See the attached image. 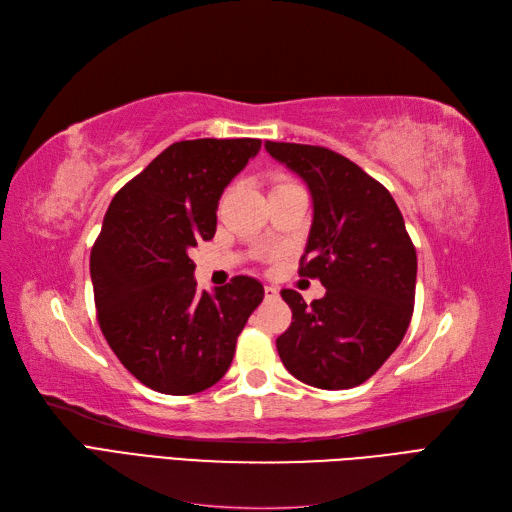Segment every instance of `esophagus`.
Here are the masks:
<instances>
[{
	"label": "esophagus",
	"instance_id": "obj_1",
	"mask_svg": "<svg viewBox=\"0 0 512 512\" xmlns=\"http://www.w3.org/2000/svg\"><path fill=\"white\" fill-rule=\"evenodd\" d=\"M265 297H267V299H277V297H280V290H277V288L271 286V284H267V286H265Z\"/></svg>",
	"mask_w": 512,
	"mask_h": 512
}]
</instances>
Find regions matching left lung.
<instances>
[{
	"label": "left lung",
	"instance_id": "left-lung-1",
	"mask_svg": "<svg viewBox=\"0 0 512 512\" xmlns=\"http://www.w3.org/2000/svg\"><path fill=\"white\" fill-rule=\"evenodd\" d=\"M265 149L312 194L299 275L327 288L309 305L297 290H282L292 322L277 352L309 386L352 389L376 374L410 327L416 250L404 215L380 181L327 147L267 141Z\"/></svg>",
	"mask_w": 512,
	"mask_h": 512
}]
</instances>
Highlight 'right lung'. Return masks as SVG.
Here are the masks:
<instances>
[{"label":"right lung","mask_w":512,"mask_h":512,"mask_svg":"<svg viewBox=\"0 0 512 512\" xmlns=\"http://www.w3.org/2000/svg\"><path fill=\"white\" fill-rule=\"evenodd\" d=\"M258 138H196L166 147L115 194L89 260L100 329L149 389L194 395L218 382L265 297L254 277L198 292L190 250L209 241L226 185Z\"/></svg>","instance_id":"obj_1"}]
</instances>
